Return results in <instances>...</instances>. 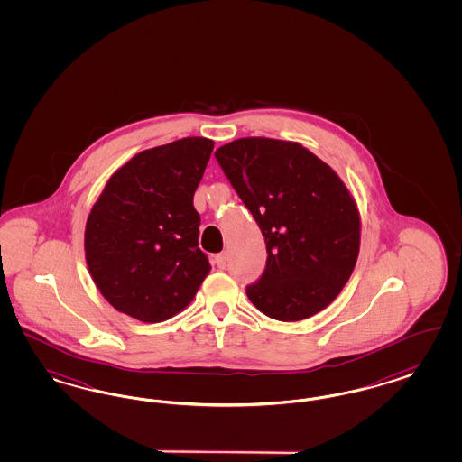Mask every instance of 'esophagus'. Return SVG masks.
I'll use <instances>...</instances> for the list:
<instances>
[{"label": "esophagus", "instance_id": "1", "mask_svg": "<svg viewBox=\"0 0 462 462\" xmlns=\"http://www.w3.org/2000/svg\"><path fill=\"white\" fill-rule=\"evenodd\" d=\"M216 265H217L219 269H226V265H227V255H226V254H219V255L216 256Z\"/></svg>", "mask_w": 462, "mask_h": 462}]
</instances>
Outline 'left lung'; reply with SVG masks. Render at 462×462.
Listing matches in <instances>:
<instances>
[{
  "label": "left lung",
  "mask_w": 462,
  "mask_h": 462,
  "mask_svg": "<svg viewBox=\"0 0 462 462\" xmlns=\"http://www.w3.org/2000/svg\"><path fill=\"white\" fill-rule=\"evenodd\" d=\"M265 238L267 263L246 296L298 322L328 307L356 265L359 214L341 178L296 142L238 138L216 151Z\"/></svg>",
  "instance_id": "obj_1"
}]
</instances>
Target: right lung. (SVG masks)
<instances>
[{
	"mask_svg": "<svg viewBox=\"0 0 462 462\" xmlns=\"http://www.w3.org/2000/svg\"><path fill=\"white\" fill-rule=\"evenodd\" d=\"M214 149L189 137L143 151L106 183L86 226L88 273L121 313L157 324L195 298L210 271L193 207Z\"/></svg>",
	"mask_w": 462,
	"mask_h": 462,
	"instance_id": "1",
	"label": "right lung"
}]
</instances>
